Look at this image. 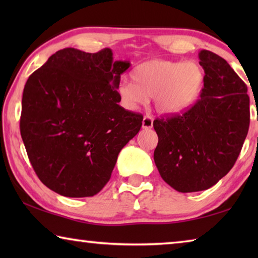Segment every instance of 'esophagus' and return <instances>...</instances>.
Returning <instances> with one entry per match:
<instances>
[{"label":"esophagus","mask_w":258,"mask_h":258,"mask_svg":"<svg viewBox=\"0 0 258 258\" xmlns=\"http://www.w3.org/2000/svg\"><path fill=\"white\" fill-rule=\"evenodd\" d=\"M152 125H154V119L151 118L150 116H145L142 120V127L143 128H151Z\"/></svg>","instance_id":"1"}]
</instances>
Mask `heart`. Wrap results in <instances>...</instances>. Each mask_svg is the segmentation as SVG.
<instances>
[{
    "label": "heart",
    "mask_w": 258,
    "mask_h": 258,
    "mask_svg": "<svg viewBox=\"0 0 258 258\" xmlns=\"http://www.w3.org/2000/svg\"><path fill=\"white\" fill-rule=\"evenodd\" d=\"M132 82L117 85L119 103L135 110L152 97L156 109L174 115L189 109L197 101L205 82V71L196 61L152 59L140 63L131 74Z\"/></svg>",
    "instance_id": "heart-1"
}]
</instances>
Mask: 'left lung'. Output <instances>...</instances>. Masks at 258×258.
<instances>
[{
	"mask_svg": "<svg viewBox=\"0 0 258 258\" xmlns=\"http://www.w3.org/2000/svg\"><path fill=\"white\" fill-rule=\"evenodd\" d=\"M205 71L200 99L181 115L154 120V159L163 180L178 192L207 190L233 167L250 121L247 85L226 61L199 52Z\"/></svg>",
	"mask_w": 258,
	"mask_h": 258,
	"instance_id": "left-lung-1",
	"label": "left lung"
}]
</instances>
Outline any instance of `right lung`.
Segmentation results:
<instances>
[{"instance_id":"add662e5","label":"right lung","mask_w":258,"mask_h":258,"mask_svg":"<svg viewBox=\"0 0 258 258\" xmlns=\"http://www.w3.org/2000/svg\"><path fill=\"white\" fill-rule=\"evenodd\" d=\"M131 66L110 49L52 54L26 82L20 133L43 184L64 197H92L110 180L119 151L143 116L120 107L117 85Z\"/></svg>"}]
</instances>
